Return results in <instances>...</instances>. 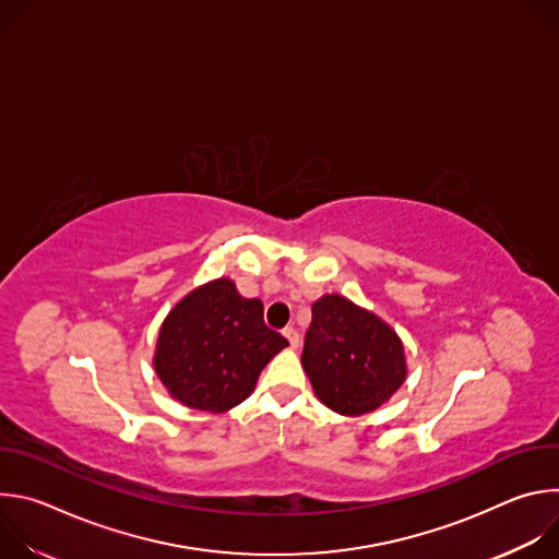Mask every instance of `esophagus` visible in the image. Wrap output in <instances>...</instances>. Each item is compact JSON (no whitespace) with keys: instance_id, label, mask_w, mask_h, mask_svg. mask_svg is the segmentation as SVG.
<instances>
[{"instance_id":"34e87169","label":"esophagus","mask_w":559,"mask_h":559,"mask_svg":"<svg viewBox=\"0 0 559 559\" xmlns=\"http://www.w3.org/2000/svg\"><path fill=\"white\" fill-rule=\"evenodd\" d=\"M283 336L287 338V343H289L292 347H298V343H300V336H298V332H296L294 328H285V330H283Z\"/></svg>"}]
</instances>
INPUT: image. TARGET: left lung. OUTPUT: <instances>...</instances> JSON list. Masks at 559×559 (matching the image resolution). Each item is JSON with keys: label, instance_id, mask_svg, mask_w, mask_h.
<instances>
[{"label": "left lung", "instance_id": "8db88e82", "mask_svg": "<svg viewBox=\"0 0 559 559\" xmlns=\"http://www.w3.org/2000/svg\"><path fill=\"white\" fill-rule=\"evenodd\" d=\"M300 362L316 395L345 416L378 409L407 376L395 332L338 294L313 302Z\"/></svg>", "mask_w": 559, "mask_h": 559}]
</instances>
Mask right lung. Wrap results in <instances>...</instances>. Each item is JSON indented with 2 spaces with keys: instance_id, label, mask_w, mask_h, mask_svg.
I'll return each mask as SVG.
<instances>
[{
  "instance_id": "add662e5",
  "label": "right lung",
  "mask_w": 559,
  "mask_h": 559,
  "mask_svg": "<svg viewBox=\"0 0 559 559\" xmlns=\"http://www.w3.org/2000/svg\"><path fill=\"white\" fill-rule=\"evenodd\" d=\"M287 341L263 321V302L218 278L188 294L158 334L154 369L179 403L221 414L252 393Z\"/></svg>"
}]
</instances>
